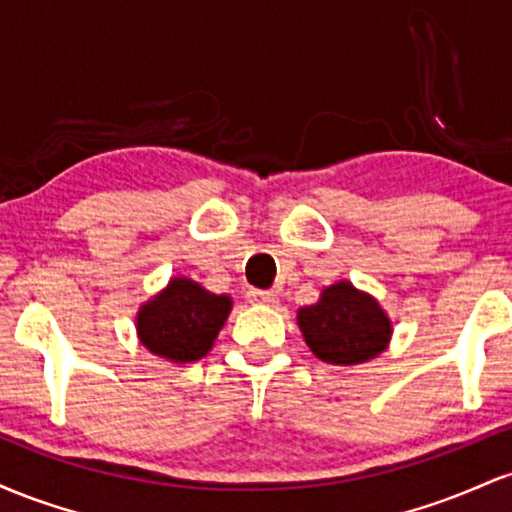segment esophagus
Listing matches in <instances>:
<instances>
[{"mask_svg":"<svg viewBox=\"0 0 512 512\" xmlns=\"http://www.w3.org/2000/svg\"><path fill=\"white\" fill-rule=\"evenodd\" d=\"M248 301L250 303H255V305H274L279 303V296H276L274 291H260V289H252L250 293H248Z\"/></svg>","mask_w":512,"mask_h":512,"instance_id":"obj_1","label":"esophagus"}]
</instances>
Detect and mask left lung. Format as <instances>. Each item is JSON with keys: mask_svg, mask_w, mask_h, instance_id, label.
Instances as JSON below:
<instances>
[{"mask_svg": "<svg viewBox=\"0 0 512 512\" xmlns=\"http://www.w3.org/2000/svg\"><path fill=\"white\" fill-rule=\"evenodd\" d=\"M296 320L308 349L332 366L373 361L392 339V320L383 305L351 281L322 289L317 303L298 308Z\"/></svg>", "mask_w": 512, "mask_h": 512, "instance_id": "1", "label": "left lung"}]
</instances>
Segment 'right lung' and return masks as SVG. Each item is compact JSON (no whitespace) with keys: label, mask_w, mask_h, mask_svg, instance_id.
<instances>
[{"label":"right lung","mask_w":512,"mask_h":512,"mask_svg":"<svg viewBox=\"0 0 512 512\" xmlns=\"http://www.w3.org/2000/svg\"><path fill=\"white\" fill-rule=\"evenodd\" d=\"M233 298L211 293L187 276H170L166 289L139 305L137 337L142 346L170 363L207 356L226 325Z\"/></svg>","instance_id":"right-lung-1"}]
</instances>
